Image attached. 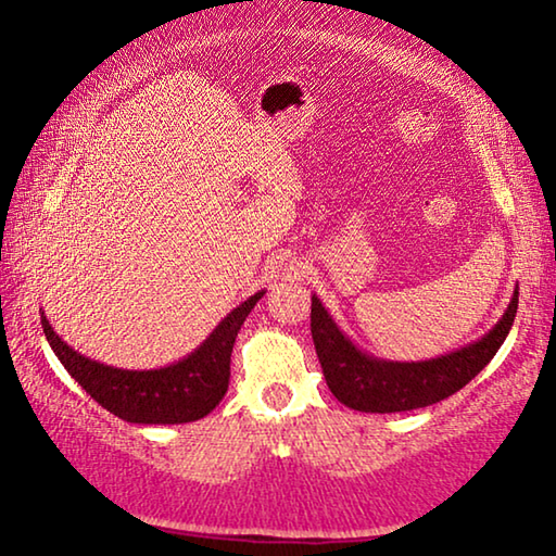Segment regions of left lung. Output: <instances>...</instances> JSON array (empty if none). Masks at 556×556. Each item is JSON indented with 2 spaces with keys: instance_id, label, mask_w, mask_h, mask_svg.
Segmentation results:
<instances>
[{
  "instance_id": "1",
  "label": "left lung",
  "mask_w": 556,
  "mask_h": 556,
  "mask_svg": "<svg viewBox=\"0 0 556 556\" xmlns=\"http://www.w3.org/2000/svg\"><path fill=\"white\" fill-rule=\"evenodd\" d=\"M517 314V287L505 314L485 336L429 361H388L348 338L321 299L312 294V336L328 390L357 412L390 414L429 407L451 397L493 361Z\"/></svg>"
}]
</instances>
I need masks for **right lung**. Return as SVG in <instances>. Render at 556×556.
Returning a JSON list of instances; mask_svg holds the SVG:
<instances>
[{"instance_id":"add662e5","label":"right lung","mask_w":556,"mask_h":556,"mask_svg":"<svg viewBox=\"0 0 556 556\" xmlns=\"http://www.w3.org/2000/svg\"><path fill=\"white\" fill-rule=\"evenodd\" d=\"M262 296L265 289L235 306L208 338L181 361L149 370L115 368L78 353L53 331L43 312L41 326L63 368L100 407L129 425H186L211 414L228 392L235 338Z\"/></svg>"}]
</instances>
